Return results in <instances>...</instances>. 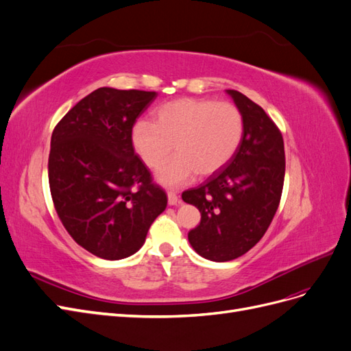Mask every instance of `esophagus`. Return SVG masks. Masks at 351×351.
<instances>
[{
    "mask_svg": "<svg viewBox=\"0 0 351 351\" xmlns=\"http://www.w3.org/2000/svg\"><path fill=\"white\" fill-rule=\"evenodd\" d=\"M180 197L174 192H168V205H178Z\"/></svg>",
    "mask_w": 351,
    "mask_h": 351,
    "instance_id": "esophagus-1",
    "label": "esophagus"
}]
</instances>
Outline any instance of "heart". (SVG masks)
I'll return each mask as SVG.
<instances>
[{
    "label": "heart",
    "instance_id": "b5f03b06",
    "mask_svg": "<svg viewBox=\"0 0 351 351\" xmlns=\"http://www.w3.org/2000/svg\"><path fill=\"white\" fill-rule=\"evenodd\" d=\"M244 134L241 111L231 102L182 98L159 107L154 123L137 121L132 145L146 167L159 169L158 182L168 187L189 183L196 173L210 176L234 156Z\"/></svg>",
    "mask_w": 351,
    "mask_h": 351
}]
</instances>
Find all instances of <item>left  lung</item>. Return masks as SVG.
<instances>
[{
    "label": "left lung",
    "instance_id": "8db88e82",
    "mask_svg": "<svg viewBox=\"0 0 351 351\" xmlns=\"http://www.w3.org/2000/svg\"><path fill=\"white\" fill-rule=\"evenodd\" d=\"M227 93L243 114V141L224 168L182 195L202 215L189 231V241L214 262L236 259L263 237L278 209L285 174L277 124L246 95L232 89Z\"/></svg>",
    "mask_w": 351,
    "mask_h": 351
}]
</instances>
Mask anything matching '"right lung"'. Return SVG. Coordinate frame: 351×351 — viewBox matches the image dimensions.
<instances>
[{
  "label": "right lung",
  "instance_id": "right-lung-1",
  "mask_svg": "<svg viewBox=\"0 0 351 351\" xmlns=\"http://www.w3.org/2000/svg\"><path fill=\"white\" fill-rule=\"evenodd\" d=\"M156 92L99 88L51 136L48 180L58 218L92 254L119 261L139 250L167 195L134 154L132 129Z\"/></svg>",
  "mask_w": 351,
  "mask_h": 351
}]
</instances>
